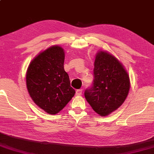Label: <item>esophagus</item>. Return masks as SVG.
I'll return each mask as SVG.
<instances>
[{"mask_svg":"<svg viewBox=\"0 0 154 154\" xmlns=\"http://www.w3.org/2000/svg\"><path fill=\"white\" fill-rule=\"evenodd\" d=\"M82 94V89H78L76 91V95H81Z\"/></svg>","mask_w":154,"mask_h":154,"instance_id":"esophagus-1","label":"esophagus"}]
</instances>
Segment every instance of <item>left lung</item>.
Instances as JSON below:
<instances>
[{"instance_id": "8db88e82", "label": "left lung", "mask_w": 154, "mask_h": 154, "mask_svg": "<svg viewBox=\"0 0 154 154\" xmlns=\"http://www.w3.org/2000/svg\"><path fill=\"white\" fill-rule=\"evenodd\" d=\"M93 74V84L85 91V97L96 113L108 116L118 109L127 98L129 77L116 57L103 51L95 57Z\"/></svg>"}]
</instances>
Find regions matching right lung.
I'll list each match as a JSON object with an SVG mask.
<instances>
[{
  "mask_svg": "<svg viewBox=\"0 0 154 154\" xmlns=\"http://www.w3.org/2000/svg\"><path fill=\"white\" fill-rule=\"evenodd\" d=\"M63 49L52 46L36 57L26 74L27 88L34 103L49 114L61 111L75 95L64 70Z\"/></svg>",
  "mask_w": 154,
  "mask_h": 154,
  "instance_id": "obj_1",
  "label": "right lung"
}]
</instances>
